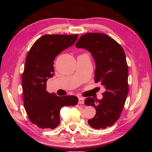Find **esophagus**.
<instances>
[{
    "label": "esophagus",
    "mask_w": 152,
    "mask_h": 152,
    "mask_svg": "<svg viewBox=\"0 0 152 152\" xmlns=\"http://www.w3.org/2000/svg\"><path fill=\"white\" fill-rule=\"evenodd\" d=\"M84 98L79 97V104H84Z\"/></svg>",
    "instance_id": "obj_1"
}]
</instances>
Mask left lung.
I'll list each match as a JSON object with an SVG mask.
<instances>
[{"label": "left lung", "instance_id": "obj_1", "mask_svg": "<svg viewBox=\"0 0 152 152\" xmlns=\"http://www.w3.org/2000/svg\"><path fill=\"white\" fill-rule=\"evenodd\" d=\"M75 47L87 49L96 63L94 80L106 91L103 98H87L84 103L96 110V115L88 121L96 129L112 126L120 118L128 94V66L121 45L107 35L87 33L82 35Z\"/></svg>", "mask_w": 152, "mask_h": 152}]
</instances>
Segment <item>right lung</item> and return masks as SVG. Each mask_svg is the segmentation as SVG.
<instances>
[{
	"label": "right lung",
	"mask_w": 152,
	"mask_h": 152,
	"mask_svg": "<svg viewBox=\"0 0 152 152\" xmlns=\"http://www.w3.org/2000/svg\"><path fill=\"white\" fill-rule=\"evenodd\" d=\"M77 37V34L43 35L26 55L22 75L24 107L30 122L39 128H56L60 123L61 108L78 103L75 96H58L46 90V82L54 73V59L74 44Z\"/></svg>",
	"instance_id": "add662e5"
}]
</instances>
